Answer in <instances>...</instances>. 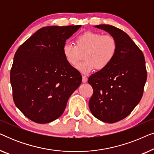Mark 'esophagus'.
<instances>
[{"mask_svg": "<svg viewBox=\"0 0 154 154\" xmlns=\"http://www.w3.org/2000/svg\"><path fill=\"white\" fill-rule=\"evenodd\" d=\"M87 81H88L87 77L85 76V75H83V76H82V82H83V83H86Z\"/></svg>", "mask_w": 154, "mask_h": 154, "instance_id": "obj_1", "label": "esophagus"}]
</instances>
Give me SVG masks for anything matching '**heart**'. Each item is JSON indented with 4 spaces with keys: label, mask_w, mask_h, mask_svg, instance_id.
<instances>
[{
    "label": "heart",
    "mask_w": 154,
    "mask_h": 154,
    "mask_svg": "<svg viewBox=\"0 0 154 154\" xmlns=\"http://www.w3.org/2000/svg\"><path fill=\"white\" fill-rule=\"evenodd\" d=\"M76 45L66 42L62 46V53L66 62L75 66L83 58L85 60L77 66L83 74H88L94 69H106L114 59L118 44L111 35H103L99 32L88 31L75 39Z\"/></svg>",
    "instance_id": "obj_1"
}]
</instances>
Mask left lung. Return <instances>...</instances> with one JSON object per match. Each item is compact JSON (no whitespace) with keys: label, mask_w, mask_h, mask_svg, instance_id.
<instances>
[{"label":"left lung","mask_w":154,"mask_h":154,"mask_svg":"<svg viewBox=\"0 0 154 154\" xmlns=\"http://www.w3.org/2000/svg\"><path fill=\"white\" fill-rule=\"evenodd\" d=\"M94 26L114 37L118 48L111 64L88 79L93 88L89 108L97 119L113 123L130 115L140 102L147 77L145 60L142 52L123 31L108 24Z\"/></svg>","instance_id":"1"}]
</instances>
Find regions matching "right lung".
Wrapping results in <instances>:
<instances>
[{"mask_svg":"<svg viewBox=\"0 0 154 154\" xmlns=\"http://www.w3.org/2000/svg\"><path fill=\"white\" fill-rule=\"evenodd\" d=\"M81 25L43 27L17 50L10 71L13 100L29 119L48 123L64 113L82 76L69 65L62 46Z\"/></svg>","mask_w":154,"mask_h":154,"instance_id":"1","label":"right lung"}]
</instances>
